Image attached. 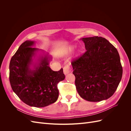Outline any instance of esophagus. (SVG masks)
<instances>
[{"label":"esophagus","instance_id":"obj_1","mask_svg":"<svg viewBox=\"0 0 131 131\" xmlns=\"http://www.w3.org/2000/svg\"><path fill=\"white\" fill-rule=\"evenodd\" d=\"M70 72V67L68 65L66 66L64 68H63V73H64V75H67V74H68Z\"/></svg>","mask_w":131,"mask_h":131}]
</instances>
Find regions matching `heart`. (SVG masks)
I'll return each mask as SVG.
<instances>
[{
    "mask_svg": "<svg viewBox=\"0 0 131 131\" xmlns=\"http://www.w3.org/2000/svg\"><path fill=\"white\" fill-rule=\"evenodd\" d=\"M74 49V46L73 45H69L67 46L66 47H65L64 49H63L62 52L61 54V56H67V55L69 54L71 52H72ZM80 55V51H77L76 53H75V55H74V57L75 58H77L78 57V56Z\"/></svg>",
    "mask_w": 131,
    "mask_h": 131,
    "instance_id": "1",
    "label": "heart"
}]
</instances>
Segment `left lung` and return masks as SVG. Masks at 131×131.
<instances>
[{
    "label": "left lung",
    "mask_w": 131,
    "mask_h": 131,
    "mask_svg": "<svg viewBox=\"0 0 131 131\" xmlns=\"http://www.w3.org/2000/svg\"><path fill=\"white\" fill-rule=\"evenodd\" d=\"M86 52L72 63L75 84L82 98L100 102L112 97L122 75V67L116 49L100 37L82 38Z\"/></svg>",
    "instance_id": "8db88e82"
}]
</instances>
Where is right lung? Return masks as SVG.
Here are the masks:
<instances>
[{
	"label": "right lung",
	"instance_id": "1",
	"mask_svg": "<svg viewBox=\"0 0 131 131\" xmlns=\"http://www.w3.org/2000/svg\"><path fill=\"white\" fill-rule=\"evenodd\" d=\"M36 41L27 40L12 57L9 80L14 92L31 106L41 108L54 103L59 91L57 84L65 79L62 68H50L52 57L43 50L33 47Z\"/></svg>",
	"mask_w": 131,
	"mask_h": 131
}]
</instances>
